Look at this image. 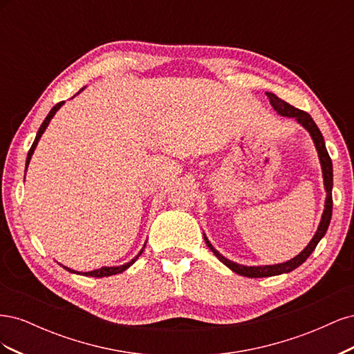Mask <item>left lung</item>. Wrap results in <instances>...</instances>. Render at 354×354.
Masks as SVG:
<instances>
[{
    "mask_svg": "<svg viewBox=\"0 0 354 354\" xmlns=\"http://www.w3.org/2000/svg\"><path fill=\"white\" fill-rule=\"evenodd\" d=\"M269 95L270 103L274 108V111L282 115V116H289V118H295V120L301 124L306 130L312 136L313 142L316 145V149L319 152V158H320V164H322V169H324V180H325V189H326V202H325V211H324V216L322 220H320L319 224V229L316 232V234L313 236V239L310 241V243L306 246L303 252H299L295 259L289 260L286 263L282 264H274V266H259V267H246V266H241L233 263L227 259H224L221 254H218L216 250L212 248V245L209 243V241L205 238V242L208 245V248L214 252V255L217 257V259L223 263L226 264L230 270H233L234 273H238L241 276H246V277H267V276H276V274H282V273H288L294 269H297L298 266H301L308 257L312 254L316 248V245L319 243V241L324 238V234L328 230L329 226V221L332 217V160L330 156L326 151V146L324 142V136L320 133V130L317 128V125L315 124L313 118L310 116L307 112L301 111V109H297L294 106H291L289 103L283 102L282 99L277 97L276 94L273 93H266Z\"/></svg>",
    "mask_w": 354,
    "mask_h": 354,
    "instance_id": "obj_1",
    "label": "left lung"
}]
</instances>
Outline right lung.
<instances>
[{
    "mask_svg": "<svg viewBox=\"0 0 354 354\" xmlns=\"http://www.w3.org/2000/svg\"><path fill=\"white\" fill-rule=\"evenodd\" d=\"M63 104V102H59L55 108H53L51 111H50V113L47 115V118L44 120V122L41 124V127H39V130H38V133H37V137H35V142L32 143V146H30V149H29V152H28V158H26V167H28V164H29V160H30V156H32V153H34V151H35V147H37V145H38V140L41 138V136H42V133H44V130L47 128V125H48V122H50V120L53 116H55V113L57 112V109L60 108V106ZM145 248V246H143ZM143 252V250L137 254V257H134V259L130 261V263H127V264H124V266H121V267H102V269H97V270H93V272H87V273H84L85 276H93V277H103V276H112V274H118V273H122L124 270H127L128 267H130L137 259H138V255H140ZM65 269L68 270V272H73V270H71V269H68V267H65ZM75 273V272H73Z\"/></svg>",
    "mask_w": 354,
    "mask_h": 354,
    "instance_id": "1",
    "label": "right lung"
}]
</instances>
